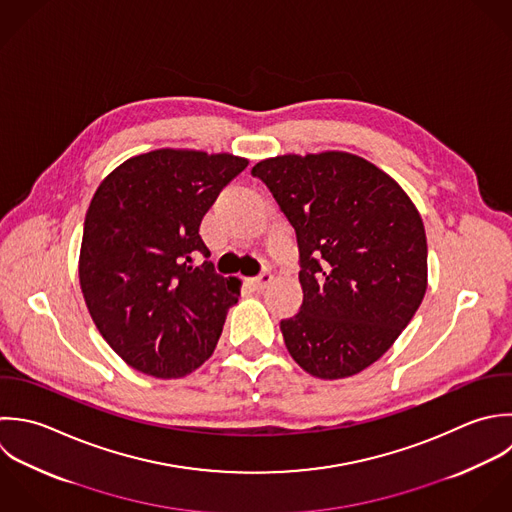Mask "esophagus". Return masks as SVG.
Returning <instances> with one entry per match:
<instances>
[{
    "instance_id": "34e87169",
    "label": "esophagus",
    "mask_w": 512,
    "mask_h": 512,
    "mask_svg": "<svg viewBox=\"0 0 512 512\" xmlns=\"http://www.w3.org/2000/svg\"><path fill=\"white\" fill-rule=\"evenodd\" d=\"M271 279H273V275H271L269 271H263V273H259L257 277L249 279V287H251L253 291H263V289L271 283Z\"/></svg>"
}]
</instances>
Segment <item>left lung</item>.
<instances>
[{
    "mask_svg": "<svg viewBox=\"0 0 512 512\" xmlns=\"http://www.w3.org/2000/svg\"><path fill=\"white\" fill-rule=\"evenodd\" d=\"M295 229L299 313L281 321L291 357L319 379H345L381 359L427 291V237L407 193L363 157L327 151L259 161Z\"/></svg>",
    "mask_w": 512,
    "mask_h": 512,
    "instance_id": "1",
    "label": "left lung"
}]
</instances>
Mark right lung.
<instances>
[{"label": "right lung", "mask_w": 512, "mask_h": 512, "mask_svg": "<svg viewBox=\"0 0 512 512\" xmlns=\"http://www.w3.org/2000/svg\"><path fill=\"white\" fill-rule=\"evenodd\" d=\"M247 167L227 153L157 149L97 187L83 223L79 283L109 347L133 369L175 379L211 357L237 279L207 261L199 225ZM203 256V264L194 259Z\"/></svg>", "instance_id": "add662e5"}]
</instances>
